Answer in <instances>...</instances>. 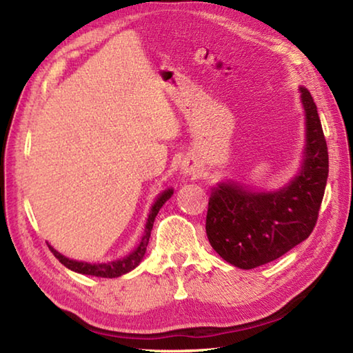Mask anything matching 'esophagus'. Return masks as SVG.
Instances as JSON below:
<instances>
[{
	"label": "esophagus",
	"instance_id": "obj_1",
	"mask_svg": "<svg viewBox=\"0 0 353 353\" xmlns=\"http://www.w3.org/2000/svg\"><path fill=\"white\" fill-rule=\"evenodd\" d=\"M183 172H185V174H190V176H194L196 174V172H198V171H196V168H194V166L193 165H183Z\"/></svg>",
	"mask_w": 353,
	"mask_h": 353
}]
</instances>
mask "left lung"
Returning a JSON list of instances; mask_svg holds the SVG:
<instances>
[{
  "instance_id": "left-lung-1",
  "label": "left lung",
  "mask_w": 353,
  "mask_h": 353,
  "mask_svg": "<svg viewBox=\"0 0 353 353\" xmlns=\"http://www.w3.org/2000/svg\"><path fill=\"white\" fill-rule=\"evenodd\" d=\"M307 118L302 170L288 187L252 193L235 183H219L208 201L205 230L212 248L241 270L266 265L312 235L328 176V152L318 109L301 87Z\"/></svg>"
}]
</instances>
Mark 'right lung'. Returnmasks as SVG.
Returning <instances> with one entry per match:
<instances>
[{"instance_id": "add662e5", "label": "right lung", "mask_w": 353, "mask_h": 353, "mask_svg": "<svg viewBox=\"0 0 353 353\" xmlns=\"http://www.w3.org/2000/svg\"><path fill=\"white\" fill-rule=\"evenodd\" d=\"M171 194H172V190H168V191H163V193L159 196L157 201H155V204L151 208V213H149L146 229H145V235H143L139 248H137L132 254H129L128 256H124V259H121V260L92 265V263H85V261L70 260V259H67V256H63L62 254H59L56 249H52L50 244H48V248H50L51 252L54 254L56 259L61 261L63 266H67L68 270L74 271V272L85 274V276L104 277V279H113V277L123 276V274L132 271L135 266H139V263L141 261L143 256H145L148 243H149V236H151V230H152V225H154V219H155V216H157L159 210L162 208L165 202L171 198Z\"/></svg>"}]
</instances>
